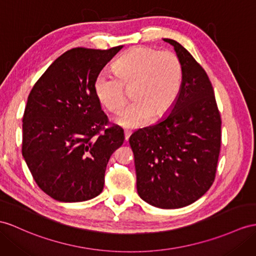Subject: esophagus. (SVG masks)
I'll use <instances>...</instances> for the list:
<instances>
[{"label":"esophagus","instance_id":"1","mask_svg":"<svg viewBox=\"0 0 256 256\" xmlns=\"http://www.w3.org/2000/svg\"><path fill=\"white\" fill-rule=\"evenodd\" d=\"M124 140L128 141L129 138H130V136H132V132H129V130H124Z\"/></svg>","mask_w":256,"mask_h":256}]
</instances>
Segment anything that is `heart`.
I'll list each match as a JSON object with an SVG mask.
<instances>
[{
    "mask_svg": "<svg viewBox=\"0 0 256 256\" xmlns=\"http://www.w3.org/2000/svg\"><path fill=\"white\" fill-rule=\"evenodd\" d=\"M114 72H101L93 84L96 96L110 112L120 110L132 89L134 102L114 122L124 128L144 126L168 114L182 89L184 70L177 54L153 48H134L114 64Z\"/></svg>",
    "mask_w": 256,
    "mask_h": 256,
    "instance_id": "obj_1",
    "label": "heart"
}]
</instances>
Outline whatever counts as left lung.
I'll return each mask as SVG.
<instances>
[{
    "instance_id": "left-lung-1",
    "label": "left lung",
    "mask_w": 256,
    "mask_h": 256,
    "mask_svg": "<svg viewBox=\"0 0 256 256\" xmlns=\"http://www.w3.org/2000/svg\"><path fill=\"white\" fill-rule=\"evenodd\" d=\"M184 79L170 114L129 138L136 191L160 208H180L198 200L213 184L220 151V115L208 76L175 40Z\"/></svg>"
}]
</instances>
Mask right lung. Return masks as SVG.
I'll list each match as a JSON object with an SVG mask.
<instances>
[{
  "label": "right lung",
  "instance_id": "obj_1",
  "mask_svg": "<svg viewBox=\"0 0 256 256\" xmlns=\"http://www.w3.org/2000/svg\"><path fill=\"white\" fill-rule=\"evenodd\" d=\"M122 48H72L50 65L29 93L22 156L39 188L56 201L98 196L110 155L124 143L120 126L104 128L108 116L93 90L98 74Z\"/></svg>",
  "mask_w": 256,
  "mask_h": 256
}]
</instances>
